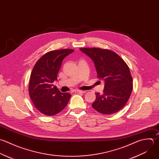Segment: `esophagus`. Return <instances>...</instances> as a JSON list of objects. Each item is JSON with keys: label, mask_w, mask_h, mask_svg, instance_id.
<instances>
[{"label": "esophagus", "mask_w": 159, "mask_h": 159, "mask_svg": "<svg viewBox=\"0 0 159 159\" xmlns=\"http://www.w3.org/2000/svg\"><path fill=\"white\" fill-rule=\"evenodd\" d=\"M74 92L76 93H85L86 92V91L85 90H75Z\"/></svg>", "instance_id": "34e87169"}]
</instances>
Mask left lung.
<instances>
[{"mask_svg": "<svg viewBox=\"0 0 159 159\" xmlns=\"http://www.w3.org/2000/svg\"><path fill=\"white\" fill-rule=\"evenodd\" d=\"M80 50L92 59L97 78L105 82L103 94L95 93L93 108L103 115L118 112L126 104L133 90V79L127 64L109 49L84 48Z\"/></svg>", "mask_w": 159, "mask_h": 159, "instance_id": "8db88e82", "label": "left lung"}]
</instances>
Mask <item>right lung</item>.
Returning <instances> with one entry per match:
<instances>
[{
  "label": "right lung",
  "mask_w": 159,
  "mask_h": 159,
  "mask_svg": "<svg viewBox=\"0 0 159 159\" xmlns=\"http://www.w3.org/2000/svg\"><path fill=\"white\" fill-rule=\"evenodd\" d=\"M74 49L51 51L36 62L31 73L29 95L35 108L42 114L52 116L61 112L71 97L69 93H61L54 86L63 59Z\"/></svg>",
  "instance_id": "obj_1"
}]
</instances>
